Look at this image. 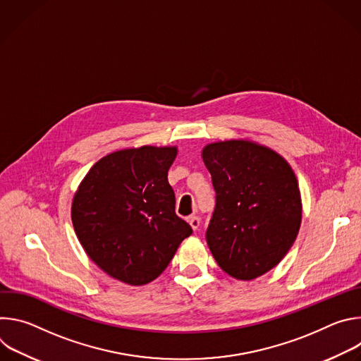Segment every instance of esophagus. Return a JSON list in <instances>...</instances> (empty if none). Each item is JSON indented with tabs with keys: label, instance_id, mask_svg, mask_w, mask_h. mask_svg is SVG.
Returning <instances> with one entry per match:
<instances>
[{
	"label": "esophagus",
	"instance_id": "esophagus-1",
	"mask_svg": "<svg viewBox=\"0 0 361 361\" xmlns=\"http://www.w3.org/2000/svg\"><path fill=\"white\" fill-rule=\"evenodd\" d=\"M188 223H190V226H191V228H192V230H197V228L200 227V219H198L197 216H191V217H188Z\"/></svg>",
	"mask_w": 361,
	"mask_h": 361
}]
</instances>
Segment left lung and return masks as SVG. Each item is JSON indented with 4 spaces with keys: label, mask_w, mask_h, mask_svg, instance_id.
<instances>
[{
    "label": "left lung",
    "mask_w": 361,
    "mask_h": 361,
    "mask_svg": "<svg viewBox=\"0 0 361 361\" xmlns=\"http://www.w3.org/2000/svg\"><path fill=\"white\" fill-rule=\"evenodd\" d=\"M216 210L207 244L228 276L248 281L274 269L294 244L302 217L297 177L280 154L251 140L205 145Z\"/></svg>",
    "instance_id": "obj_1"
}]
</instances>
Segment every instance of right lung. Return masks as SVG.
Returning <instances> with one entry per match:
<instances>
[{
	"label": "right lung",
	"instance_id": "right-lung-1",
	"mask_svg": "<svg viewBox=\"0 0 361 361\" xmlns=\"http://www.w3.org/2000/svg\"><path fill=\"white\" fill-rule=\"evenodd\" d=\"M176 145L107 154L80 183L71 204L74 231L90 259L130 286L156 280L192 230L176 214L169 170Z\"/></svg>",
	"mask_w": 361,
	"mask_h": 361
}]
</instances>
